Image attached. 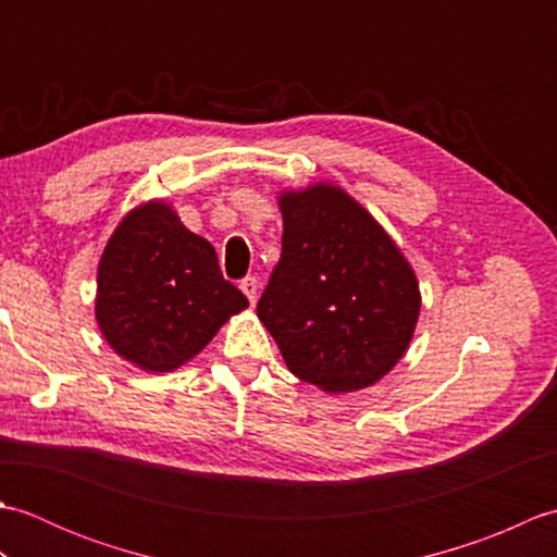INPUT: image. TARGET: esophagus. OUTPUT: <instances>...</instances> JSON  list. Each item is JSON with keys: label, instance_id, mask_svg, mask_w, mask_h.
<instances>
[{"label": "esophagus", "instance_id": "1", "mask_svg": "<svg viewBox=\"0 0 557 557\" xmlns=\"http://www.w3.org/2000/svg\"><path fill=\"white\" fill-rule=\"evenodd\" d=\"M239 287H242V292L246 294V299L251 301V304H256V297H258V280H256V277H244Z\"/></svg>", "mask_w": 557, "mask_h": 557}]
</instances>
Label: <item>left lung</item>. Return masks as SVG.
Wrapping results in <instances>:
<instances>
[{
	"label": "left lung",
	"mask_w": 557,
	"mask_h": 557,
	"mask_svg": "<svg viewBox=\"0 0 557 557\" xmlns=\"http://www.w3.org/2000/svg\"><path fill=\"white\" fill-rule=\"evenodd\" d=\"M282 256L258 318L287 369L323 393H357L405 357L421 311L399 246L345 188L282 191Z\"/></svg>",
	"instance_id": "1"
}]
</instances>
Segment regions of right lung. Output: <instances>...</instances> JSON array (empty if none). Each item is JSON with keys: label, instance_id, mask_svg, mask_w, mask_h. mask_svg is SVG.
I'll list each match as a JSON object with an SVG mask.
<instances>
[{"label": "right lung", "instance_id": "right-lung-1", "mask_svg": "<svg viewBox=\"0 0 557 557\" xmlns=\"http://www.w3.org/2000/svg\"><path fill=\"white\" fill-rule=\"evenodd\" d=\"M248 299L222 277L215 248L162 200L126 212L98 265L96 318L122 359L170 373L203 351Z\"/></svg>", "mask_w": 557, "mask_h": 557}]
</instances>
